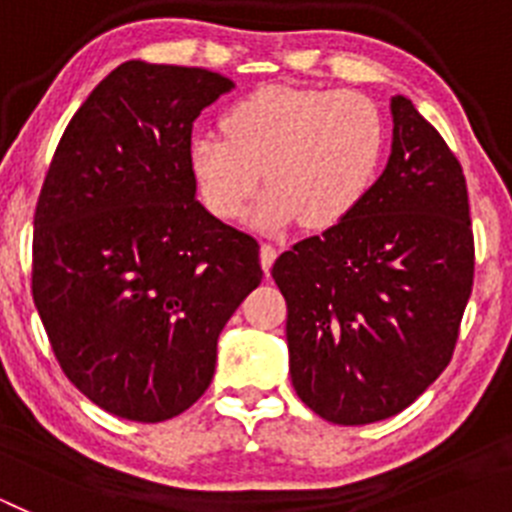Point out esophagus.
<instances>
[{"label": "esophagus", "mask_w": 512, "mask_h": 512, "mask_svg": "<svg viewBox=\"0 0 512 512\" xmlns=\"http://www.w3.org/2000/svg\"><path fill=\"white\" fill-rule=\"evenodd\" d=\"M274 259H277V248L271 246V243H261V266H264L266 274H269Z\"/></svg>", "instance_id": "obj_1"}]
</instances>
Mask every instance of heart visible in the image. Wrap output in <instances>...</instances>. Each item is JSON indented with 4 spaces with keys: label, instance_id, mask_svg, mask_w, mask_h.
<instances>
[{
    "label": "heart",
    "instance_id": "1",
    "mask_svg": "<svg viewBox=\"0 0 512 512\" xmlns=\"http://www.w3.org/2000/svg\"><path fill=\"white\" fill-rule=\"evenodd\" d=\"M225 133L192 138V171L207 207L238 220L259 192L253 228L277 233L295 223L325 230L343 223L374 187L384 156L377 104L351 89L269 84L225 112Z\"/></svg>",
    "mask_w": 512,
    "mask_h": 512
}]
</instances>
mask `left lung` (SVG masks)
Segmentation results:
<instances>
[{
    "label": "left lung",
    "instance_id": "left-lung-1",
    "mask_svg": "<svg viewBox=\"0 0 512 512\" xmlns=\"http://www.w3.org/2000/svg\"><path fill=\"white\" fill-rule=\"evenodd\" d=\"M392 151L359 207L284 251L289 374L312 413L338 425L392 418L438 379L472 295L467 182L449 146L402 94Z\"/></svg>",
    "mask_w": 512,
    "mask_h": 512
}]
</instances>
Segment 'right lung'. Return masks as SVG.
I'll list each match as a JSON object with an SVG mask.
<instances>
[{"label":"right lung","mask_w":512,"mask_h":512,"mask_svg":"<svg viewBox=\"0 0 512 512\" xmlns=\"http://www.w3.org/2000/svg\"><path fill=\"white\" fill-rule=\"evenodd\" d=\"M235 84L125 61L56 148L35 210L33 300L63 374L117 418L161 423L215 374L217 338L261 284L259 243L197 202L192 125Z\"/></svg>","instance_id":"right-lung-1"}]
</instances>
